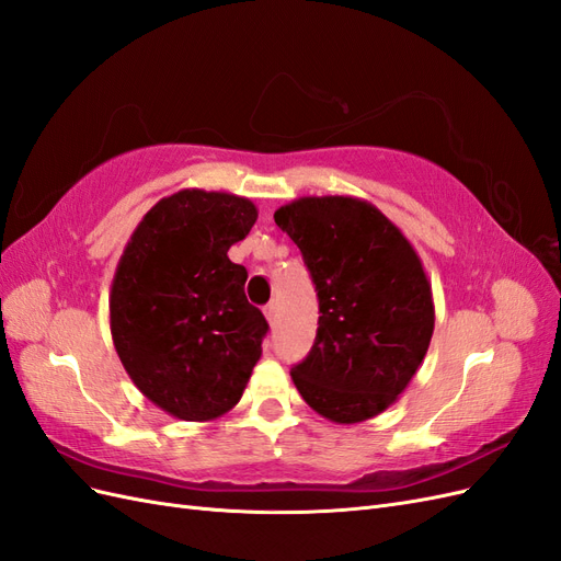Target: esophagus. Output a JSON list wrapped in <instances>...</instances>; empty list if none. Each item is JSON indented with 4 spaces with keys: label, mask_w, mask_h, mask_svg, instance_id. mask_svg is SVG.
<instances>
[{
    "label": "esophagus",
    "mask_w": 561,
    "mask_h": 561,
    "mask_svg": "<svg viewBox=\"0 0 561 561\" xmlns=\"http://www.w3.org/2000/svg\"><path fill=\"white\" fill-rule=\"evenodd\" d=\"M276 309H278V307H276V301H268L266 307H264V316H266V320H268V322H274V320H276Z\"/></svg>",
    "instance_id": "34e87169"
}]
</instances>
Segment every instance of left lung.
Returning a JSON list of instances; mask_svg holds the SVG:
<instances>
[{"label":"left lung","instance_id":"1","mask_svg":"<svg viewBox=\"0 0 561 561\" xmlns=\"http://www.w3.org/2000/svg\"><path fill=\"white\" fill-rule=\"evenodd\" d=\"M318 293L316 342L293 381L334 423L386 412L421 367L435 328L431 280L407 236L371 203L301 196L274 213Z\"/></svg>","mask_w":561,"mask_h":561}]
</instances>
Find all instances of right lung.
Instances as JSON below:
<instances>
[{"label": "right lung", "mask_w": 561, "mask_h": 561, "mask_svg": "<svg viewBox=\"0 0 561 561\" xmlns=\"http://www.w3.org/2000/svg\"><path fill=\"white\" fill-rule=\"evenodd\" d=\"M257 222L250 198L182 190L130 233L110 290V330L140 393L182 421L239 404L268 330L227 252Z\"/></svg>", "instance_id": "obj_1"}]
</instances>
